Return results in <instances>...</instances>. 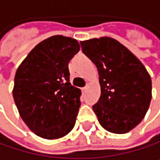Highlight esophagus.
Here are the masks:
<instances>
[{"mask_svg":"<svg viewBox=\"0 0 160 160\" xmlns=\"http://www.w3.org/2000/svg\"><path fill=\"white\" fill-rule=\"evenodd\" d=\"M87 88H88L87 86H86V87H84V88H82V92H85L87 91Z\"/></svg>","mask_w":160,"mask_h":160,"instance_id":"34e87169","label":"esophagus"}]
</instances>
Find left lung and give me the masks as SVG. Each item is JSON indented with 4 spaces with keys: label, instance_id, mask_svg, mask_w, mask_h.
Masks as SVG:
<instances>
[{
    "label": "left lung",
    "instance_id": "obj_1",
    "mask_svg": "<svg viewBox=\"0 0 160 160\" xmlns=\"http://www.w3.org/2000/svg\"><path fill=\"white\" fill-rule=\"evenodd\" d=\"M96 66L101 95L92 106L100 125L125 133L144 118L152 99V81L143 64L122 44L110 37L80 43Z\"/></svg>",
    "mask_w": 160,
    "mask_h": 160
}]
</instances>
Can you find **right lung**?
<instances>
[{
  "mask_svg": "<svg viewBox=\"0 0 160 160\" xmlns=\"http://www.w3.org/2000/svg\"><path fill=\"white\" fill-rule=\"evenodd\" d=\"M79 49L75 39L49 37L28 53L16 71L15 104L23 122L38 137L60 138L74 127L81 91L69 82L68 63Z\"/></svg>",
  "mask_w": 160,
  "mask_h": 160,
  "instance_id": "obj_1",
  "label": "right lung"
}]
</instances>
